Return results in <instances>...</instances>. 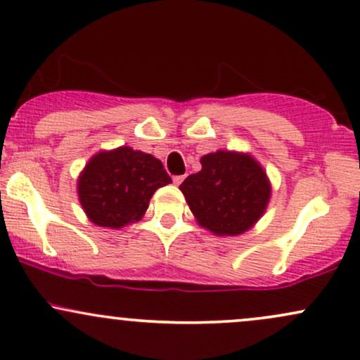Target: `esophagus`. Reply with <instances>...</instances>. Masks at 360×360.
I'll list each match as a JSON object with an SVG mask.
<instances>
[{
  "instance_id": "esophagus-1",
  "label": "esophagus",
  "mask_w": 360,
  "mask_h": 360,
  "mask_svg": "<svg viewBox=\"0 0 360 360\" xmlns=\"http://www.w3.org/2000/svg\"><path fill=\"white\" fill-rule=\"evenodd\" d=\"M172 181H174L176 186H179L184 181V176H174V177H172Z\"/></svg>"
}]
</instances>
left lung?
Returning <instances> with one entry per match:
<instances>
[{
	"instance_id": "8db88e82",
	"label": "left lung",
	"mask_w": 360,
	"mask_h": 360,
	"mask_svg": "<svg viewBox=\"0 0 360 360\" xmlns=\"http://www.w3.org/2000/svg\"><path fill=\"white\" fill-rule=\"evenodd\" d=\"M198 223L214 235L235 237L266 212L271 183L249 154L217 150L201 157V171L179 186Z\"/></svg>"
}]
</instances>
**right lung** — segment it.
Returning a JSON list of instances; mask_svg holds the SVG:
<instances>
[{
	"label": "right lung",
	"instance_id": "1",
	"mask_svg": "<svg viewBox=\"0 0 360 360\" xmlns=\"http://www.w3.org/2000/svg\"><path fill=\"white\" fill-rule=\"evenodd\" d=\"M169 183L172 179L154 155L118 147L91 157L77 179V194L94 225L122 229L139 221L152 194Z\"/></svg>",
	"mask_w": 360,
	"mask_h": 360
}]
</instances>
